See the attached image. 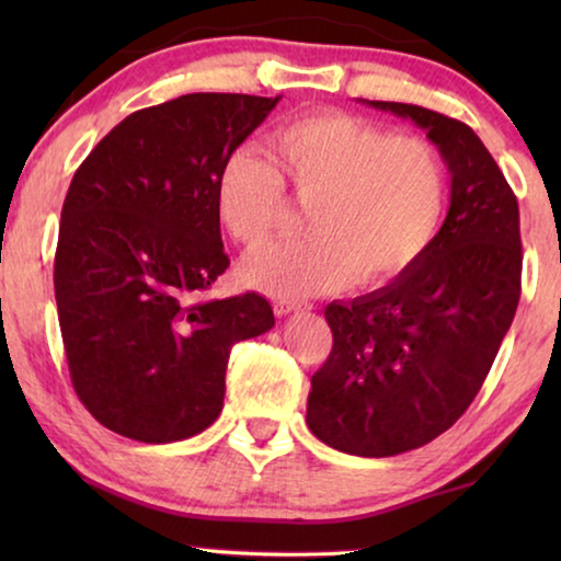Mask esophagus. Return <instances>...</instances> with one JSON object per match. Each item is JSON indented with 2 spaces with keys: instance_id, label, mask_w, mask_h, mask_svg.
<instances>
[{
  "instance_id": "esophagus-1",
  "label": "esophagus",
  "mask_w": 561,
  "mask_h": 561,
  "mask_svg": "<svg viewBox=\"0 0 561 561\" xmlns=\"http://www.w3.org/2000/svg\"><path fill=\"white\" fill-rule=\"evenodd\" d=\"M306 309H309V306H306V304H298V301H275V304H273L275 317H288V313L306 311Z\"/></svg>"
}]
</instances>
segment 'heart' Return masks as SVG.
Masks as SVG:
<instances>
[{"mask_svg": "<svg viewBox=\"0 0 561 561\" xmlns=\"http://www.w3.org/2000/svg\"><path fill=\"white\" fill-rule=\"evenodd\" d=\"M280 173L255 150L221 163L214 186L227 232L248 250L273 240L283 181L304 214L306 237L244 260L242 278L278 298L329 294L355 280L380 286L432 244L447 202V171L424 137L342 112L309 114L271 137Z\"/></svg>", "mask_w": 561, "mask_h": 561, "instance_id": "1", "label": "heart"}]
</instances>
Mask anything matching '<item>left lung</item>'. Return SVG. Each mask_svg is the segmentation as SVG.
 <instances>
[{"label": "left lung", "mask_w": 561, "mask_h": 561, "mask_svg": "<svg viewBox=\"0 0 561 561\" xmlns=\"http://www.w3.org/2000/svg\"><path fill=\"white\" fill-rule=\"evenodd\" d=\"M426 133L451 175L449 211L424 255L388 286L332 301V352L313 373L306 424L357 457H396L447 432L485 382L520 298L518 202L465 122L365 102Z\"/></svg>", "instance_id": "obj_1"}]
</instances>
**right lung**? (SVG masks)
<instances>
[{
    "mask_svg": "<svg viewBox=\"0 0 561 561\" xmlns=\"http://www.w3.org/2000/svg\"><path fill=\"white\" fill-rule=\"evenodd\" d=\"M280 96L186 94L129 114L68 188L56 304L76 396L145 444L188 439L225 405L237 342L273 329L257 294L202 301L227 271L214 202L225 160Z\"/></svg>",
    "mask_w": 561,
    "mask_h": 561,
    "instance_id": "1",
    "label": "right lung"
}]
</instances>
